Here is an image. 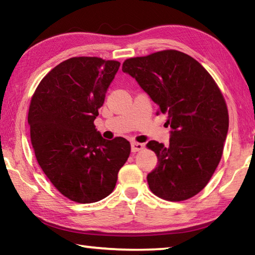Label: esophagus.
Segmentation results:
<instances>
[{"mask_svg":"<svg viewBox=\"0 0 255 255\" xmlns=\"http://www.w3.org/2000/svg\"><path fill=\"white\" fill-rule=\"evenodd\" d=\"M131 146V152H138V150H141L144 148V145L140 144V143H136V141H132V143L130 144Z\"/></svg>","mask_w":255,"mask_h":255,"instance_id":"esophagus-1","label":"esophagus"}]
</instances>
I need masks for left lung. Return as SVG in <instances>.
<instances>
[{"mask_svg":"<svg viewBox=\"0 0 255 255\" xmlns=\"http://www.w3.org/2000/svg\"><path fill=\"white\" fill-rule=\"evenodd\" d=\"M129 74L167 114L170 145L150 140L157 166L147 174L154 195L181 201L209 182L221 161L228 131V111L221 90L195 58L178 50H163L125 60Z\"/></svg>","mask_w":255,"mask_h":255,"instance_id":"1","label":"left lung"}]
</instances>
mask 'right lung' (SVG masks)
<instances>
[{"mask_svg": "<svg viewBox=\"0 0 255 255\" xmlns=\"http://www.w3.org/2000/svg\"><path fill=\"white\" fill-rule=\"evenodd\" d=\"M120 63L73 57L38 85L28 124L38 164L54 187L80 204L109 196L130 154L123 137L105 139L94 126Z\"/></svg>", "mask_w": 255, "mask_h": 255, "instance_id": "obj_1", "label": "right lung"}]
</instances>
